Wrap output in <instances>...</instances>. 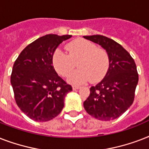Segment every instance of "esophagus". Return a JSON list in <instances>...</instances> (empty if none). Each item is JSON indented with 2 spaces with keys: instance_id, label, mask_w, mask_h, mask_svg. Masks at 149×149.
<instances>
[{
  "instance_id": "obj_1",
  "label": "esophagus",
  "mask_w": 149,
  "mask_h": 149,
  "mask_svg": "<svg viewBox=\"0 0 149 149\" xmlns=\"http://www.w3.org/2000/svg\"><path fill=\"white\" fill-rule=\"evenodd\" d=\"M79 88H80V86H72V90L73 91H77V90H78Z\"/></svg>"
}]
</instances>
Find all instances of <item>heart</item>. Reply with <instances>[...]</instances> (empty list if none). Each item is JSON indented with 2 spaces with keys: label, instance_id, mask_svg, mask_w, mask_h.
Here are the masks:
<instances>
[{
  "label": "heart",
  "instance_id": "heart-1",
  "mask_svg": "<svg viewBox=\"0 0 149 149\" xmlns=\"http://www.w3.org/2000/svg\"><path fill=\"white\" fill-rule=\"evenodd\" d=\"M68 54L56 49L52 56V64L58 74L67 77L77 62V70L68 77L70 84L79 85L91 80L100 81L104 77L110 66V57L105 49L97 47L90 41L78 38L66 45Z\"/></svg>",
  "mask_w": 149,
  "mask_h": 149
}]
</instances>
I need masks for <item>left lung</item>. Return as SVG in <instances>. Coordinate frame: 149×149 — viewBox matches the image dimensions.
Here are the masks:
<instances>
[{
	"label": "left lung",
	"instance_id": "left-lung-1",
	"mask_svg": "<svg viewBox=\"0 0 149 149\" xmlns=\"http://www.w3.org/2000/svg\"><path fill=\"white\" fill-rule=\"evenodd\" d=\"M84 37L101 45L110 57L108 71L99 84L91 87L84 108L98 120H114L134 102L139 82L136 64L129 52L113 39L100 35Z\"/></svg>",
	"mask_w": 149,
	"mask_h": 149
}]
</instances>
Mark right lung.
<instances>
[{"instance_id": "obj_1", "label": "right lung", "mask_w": 149, "mask_h": 149, "mask_svg": "<svg viewBox=\"0 0 149 149\" xmlns=\"http://www.w3.org/2000/svg\"><path fill=\"white\" fill-rule=\"evenodd\" d=\"M70 35L49 34L27 45L13 65L10 75L16 104L21 111L36 121H48L58 116L64 98L72 91L52 65L56 48Z\"/></svg>"}]
</instances>
